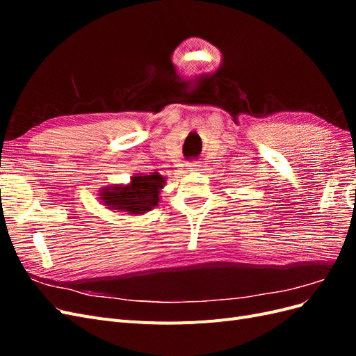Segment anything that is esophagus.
I'll return each mask as SVG.
<instances>
[{"mask_svg": "<svg viewBox=\"0 0 356 356\" xmlns=\"http://www.w3.org/2000/svg\"><path fill=\"white\" fill-rule=\"evenodd\" d=\"M186 166H187V169H188L190 172H196V170L200 169V163H199V161H188V163H187Z\"/></svg>", "mask_w": 356, "mask_h": 356, "instance_id": "34e87169", "label": "esophagus"}]
</instances>
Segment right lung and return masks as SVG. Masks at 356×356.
Segmentation results:
<instances>
[{
	"mask_svg": "<svg viewBox=\"0 0 356 356\" xmlns=\"http://www.w3.org/2000/svg\"><path fill=\"white\" fill-rule=\"evenodd\" d=\"M166 184V178L154 172L152 175L136 174L127 184L106 186L99 190V200L114 212L127 215H143L157 207L160 191Z\"/></svg>",
	"mask_w": 356,
	"mask_h": 356,
	"instance_id": "right-lung-1",
	"label": "right lung"
}]
</instances>
